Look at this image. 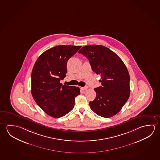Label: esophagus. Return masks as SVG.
<instances>
[{
  "mask_svg": "<svg viewBox=\"0 0 160 160\" xmlns=\"http://www.w3.org/2000/svg\"><path fill=\"white\" fill-rule=\"evenodd\" d=\"M81 89L82 90H87V89H88V87H82L81 88Z\"/></svg>",
  "mask_w": 160,
  "mask_h": 160,
  "instance_id": "esophagus-1",
  "label": "esophagus"
}]
</instances>
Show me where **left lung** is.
Masks as SVG:
<instances>
[{
	"mask_svg": "<svg viewBox=\"0 0 160 160\" xmlns=\"http://www.w3.org/2000/svg\"><path fill=\"white\" fill-rule=\"evenodd\" d=\"M89 60L92 70L101 75L102 87L95 88L96 98L89 102L92 110L104 118L121 111L130 94L128 71L121 58L107 47L89 45L79 51Z\"/></svg>",
	"mask_w": 160,
	"mask_h": 160,
	"instance_id": "1",
	"label": "left lung"
}]
</instances>
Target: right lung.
Segmentation results:
<instances>
[{"mask_svg": "<svg viewBox=\"0 0 160 160\" xmlns=\"http://www.w3.org/2000/svg\"><path fill=\"white\" fill-rule=\"evenodd\" d=\"M80 46L60 45L46 50L34 63L31 74V92L37 105L53 118L65 116L72 110L79 87L60 82L67 73V62Z\"/></svg>", "mask_w": 160, "mask_h": 160, "instance_id": "1", "label": "right lung"}]
</instances>
